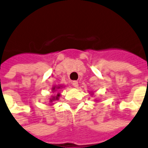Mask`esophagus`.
Instances as JSON below:
<instances>
[{
  "mask_svg": "<svg viewBox=\"0 0 148 148\" xmlns=\"http://www.w3.org/2000/svg\"><path fill=\"white\" fill-rule=\"evenodd\" d=\"M72 85L75 88H77L78 87V82H76V81H74V82H72Z\"/></svg>",
  "mask_w": 148,
  "mask_h": 148,
  "instance_id": "1",
  "label": "esophagus"
}]
</instances>
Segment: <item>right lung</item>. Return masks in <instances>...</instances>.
<instances>
[{"label": "right lung", "mask_w": 148, "mask_h": 148, "mask_svg": "<svg viewBox=\"0 0 148 148\" xmlns=\"http://www.w3.org/2000/svg\"><path fill=\"white\" fill-rule=\"evenodd\" d=\"M56 88V87H54L53 88V91H56V90H55V89H56V88ZM60 88V87H58V88H57L59 89ZM59 96H60V95L58 94V95H56V97H54V96L53 97V98H52V99H50V102H52V101H55V100H56V99H58V97H59Z\"/></svg>", "instance_id": "1"}]
</instances>
